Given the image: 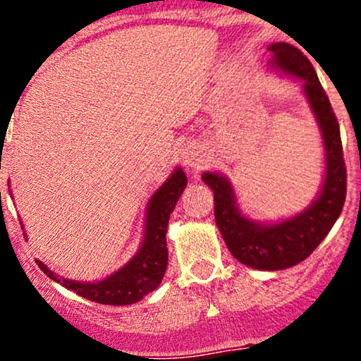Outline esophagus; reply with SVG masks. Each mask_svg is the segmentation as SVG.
Instances as JSON below:
<instances>
[{
    "label": "esophagus",
    "instance_id": "34e87169",
    "mask_svg": "<svg viewBox=\"0 0 361 361\" xmlns=\"http://www.w3.org/2000/svg\"><path fill=\"white\" fill-rule=\"evenodd\" d=\"M181 161L183 165L191 171H198L201 166L204 165V155L200 147L196 145H186L181 152Z\"/></svg>",
    "mask_w": 361,
    "mask_h": 361
}]
</instances>
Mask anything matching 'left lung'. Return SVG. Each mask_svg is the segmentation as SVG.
<instances>
[{
	"label": "left lung",
	"mask_w": 361,
	"mask_h": 361,
	"mask_svg": "<svg viewBox=\"0 0 361 361\" xmlns=\"http://www.w3.org/2000/svg\"><path fill=\"white\" fill-rule=\"evenodd\" d=\"M267 49L272 52L269 69L302 82L304 97L319 125L325 157L319 195L300 213L266 223L243 214L228 176L204 171L201 180L213 190L214 219L231 254L247 267L282 271L309 257L338 219L347 195V170L337 117L310 61L289 42H272Z\"/></svg>",
	"instance_id": "left-lung-1"
}]
</instances>
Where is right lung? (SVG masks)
I'll use <instances>...</instances> for the list:
<instances>
[{"instance_id":"1","label":"right lung","mask_w":361,"mask_h":361,"mask_svg":"<svg viewBox=\"0 0 361 361\" xmlns=\"http://www.w3.org/2000/svg\"><path fill=\"white\" fill-rule=\"evenodd\" d=\"M185 171L176 166L147 203L145 233L140 247L130 261L110 276L95 282L72 281L54 274L42 261L37 266L47 277L84 299L104 305H130L142 300L161 284L168 264L166 228L170 214L186 188ZM24 228V226H21Z\"/></svg>"}]
</instances>
